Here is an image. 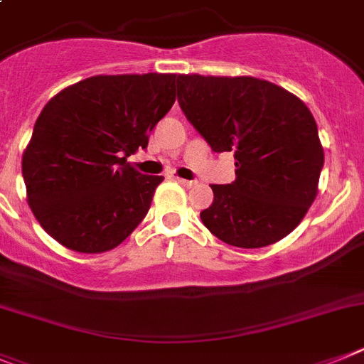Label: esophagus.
Masks as SVG:
<instances>
[{"mask_svg":"<svg viewBox=\"0 0 364 364\" xmlns=\"http://www.w3.org/2000/svg\"><path fill=\"white\" fill-rule=\"evenodd\" d=\"M176 179H178L179 185L186 186V188H191V186H194V185H196V181H188V179H181V178H176Z\"/></svg>","mask_w":364,"mask_h":364,"instance_id":"esophagus-1","label":"esophagus"}]
</instances>
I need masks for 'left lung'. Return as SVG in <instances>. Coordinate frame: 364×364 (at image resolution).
Segmentation results:
<instances>
[{"label": "left lung", "instance_id": "left-lung-1", "mask_svg": "<svg viewBox=\"0 0 364 364\" xmlns=\"http://www.w3.org/2000/svg\"><path fill=\"white\" fill-rule=\"evenodd\" d=\"M178 102L214 151H235L236 179L210 186L203 225L242 249L286 238L317 198L324 164L308 106L273 82L203 75H178Z\"/></svg>", "mask_w": 364, "mask_h": 364}]
</instances>
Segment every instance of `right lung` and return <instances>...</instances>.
<instances>
[{"label":"right lung","mask_w":364,"mask_h":364,"mask_svg":"<svg viewBox=\"0 0 364 364\" xmlns=\"http://www.w3.org/2000/svg\"><path fill=\"white\" fill-rule=\"evenodd\" d=\"M178 75H97L55 95L21 159L27 203L50 238L104 252L143 221L163 176L126 161L176 102Z\"/></svg>","instance_id":"obj_1"}]
</instances>
